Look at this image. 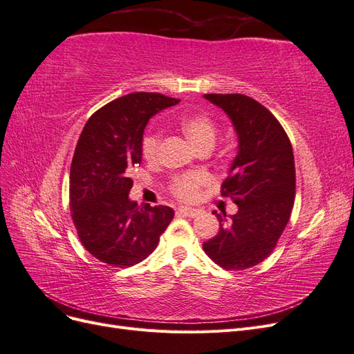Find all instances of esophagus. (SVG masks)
Segmentation results:
<instances>
[{"instance_id": "obj_1", "label": "esophagus", "mask_w": 354, "mask_h": 354, "mask_svg": "<svg viewBox=\"0 0 354 354\" xmlns=\"http://www.w3.org/2000/svg\"><path fill=\"white\" fill-rule=\"evenodd\" d=\"M178 214H181V216H186V217H196L199 211L195 209V208H189V207H180L177 209Z\"/></svg>"}]
</instances>
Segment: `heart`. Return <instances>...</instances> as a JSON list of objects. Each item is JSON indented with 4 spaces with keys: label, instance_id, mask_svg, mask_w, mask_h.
Returning <instances> with one entry per match:
<instances>
[{
    "label": "heart",
    "instance_id": "obj_1",
    "mask_svg": "<svg viewBox=\"0 0 354 354\" xmlns=\"http://www.w3.org/2000/svg\"><path fill=\"white\" fill-rule=\"evenodd\" d=\"M180 130L187 137V140L195 149L205 145H214L217 137V127L207 113L195 112L183 115L178 120ZM160 142V134L155 130L147 131L142 142V152L147 160H152L158 155V147ZM205 177L201 174L178 177L173 185V194L180 199H194L196 196L198 187L203 183Z\"/></svg>",
    "mask_w": 354,
    "mask_h": 354
}]
</instances>
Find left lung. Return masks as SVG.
Returning <instances> with one entry per match:
<instances>
[{
  "mask_svg": "<svg viewBox=\"0 0 354 354\" xmlns=\"http://www.w3.org/2000/svg\"><path fill=\"white\" fill-rule=\"evenodd\" d=\"M224 111L238 136L221 195L230 196L238 212L214 211L220 221L216 236L203 242L209 259L227 270H245L270 255L282 236L295 196L291 142L279 121L263 104L243 94H203Z\"/></svg>",
  "mask_w": 354,
  "mask_h": 354,
  "instance_id": "1",
  "label": "left lung"
}]
</instances>
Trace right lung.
<instances>
[{
	"mask_svg": "<svg viewBox=\"0 0 354 354\" xmlns=\"http://www.w3.org/2000/svg\"><path fill=\"white\" fill-rule=\"evenodd\" d=\"M178 102L159 93H131L103 106L84 127L71 164V209L80 241L102 263L143 261L174 217L173 208L138 207L128 198V176L142 162L149 120Z\"/></svg>",
	"mask_w": 354,
	"mask_h": 354,
	"instance_id": "add662e5",
	"label": "right lung"
}]
</instances>
